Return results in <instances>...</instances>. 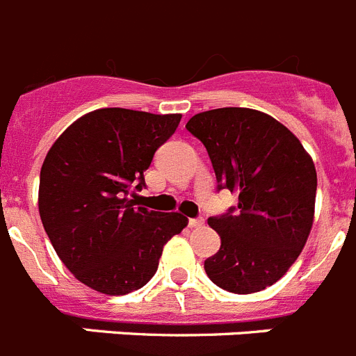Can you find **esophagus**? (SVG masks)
I'll list each match as a JSON object with an SVG mask.
<instances>
[{"mask_svg":"<svg viewBox=\"0 0 356 356\" xmlns=\"http://www.w3.org/2000/svg\"><path fill=\"white\" fill-rule=\"evenodd\" d=\"M188 225H190L191 229H199V227H202L204 225V220L202 218H190Z\"/></svg>","mask_w":356,"mask_h":356,"instance_id":"obj_1","label":"esophagus"}]
</instances>
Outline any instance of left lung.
Listing matches in <instances>:
<instances>
[{
    "label": "left lung",
    "mask_w": 356,
    "mask_h": 356,
    "mask_svg": "<svg viewBox=\"0 0 356 356\" xmlns=\"http://www.w3.org/2000/svg\"><path fill=\"white\" fill-rule=\"evenodd\" d=\"M186 129L202 141L218 190L238 206L208 218L220 249L204 261L209 280L233 293L274 285L301 254L314 224L317 172L283 123L245 107L195 114Z\"/></svg>",
    "instance_id": "obj_1"
}]
</instances>
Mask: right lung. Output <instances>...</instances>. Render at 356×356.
<instances>
[{
    "mask_svg": "<svg viewBox=\"0 0 356 356\" xmlns=\"http://www.w3.org/2000/svg\"><path fill=\"white\" fill-rule=\"evenodd\" d=\"M181 114L107 107L84 114L51 145L41 168L39 215L67 270L107 296L145 286L163 247L188 225L181 213L138 206L134 191Z\"/></svg>",
    "mask_w": 356,
    "mask_h": 356,
    "instance_id": "obj_1",
    "label": "right lung"
}]
</instances>
